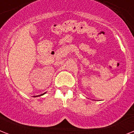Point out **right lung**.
I'll list each match as a JSON object with an SVG mask.
<instances>
[{
  "instance_id": "1",
  "label": "right lung",
  "mask_w": 134,
  "mask_h": 134,
  "mask_svg": "<svg viewBox=\"0 0 134 134\" xmlns=\"http://www.w3.org/2000/svg\"><path fill=\"white\" fill-rule=\"evenodd\" d=\"M44 94H46V92H45V93H44V94H40V95H37V96H34L35 97H38V96H42V95H44Z\"/></svg>"
}]
</instances>
